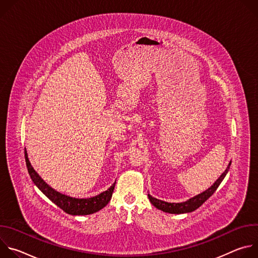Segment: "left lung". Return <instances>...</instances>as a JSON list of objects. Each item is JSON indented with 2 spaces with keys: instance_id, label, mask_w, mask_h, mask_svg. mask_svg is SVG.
<instances>
[{
  "instance_id": "8db88e82",
  "label": "left lung",
  "mask_w": 258,
  "mask_h": 258,
  "mask_svg": "<svg viewBox=\"0 0 258 258\" xmlns=\"http://www.w3.org/2000/svg\"><path fill=\"white\" fill-rule=\"evenodd\" d=\"M230 165L231 162L229 163L227 169L222 173L216 181L213 183V185L208 188L206 191H204L201 194L196 195L195 197L185 201V202H180V203H168L159 199H156L154 197H152L150 194H148V198L150 200V202L158 209L164 211V212H168V213H173V214H180V213H187V212H192L194 210H196L197 208H199L218 188V186L220 185V182L223 181V179L225 178V176L227 175L229 169H230Z\"/></svg>"
}]
</instances>
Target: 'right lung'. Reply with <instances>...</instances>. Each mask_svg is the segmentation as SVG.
Masks as SVG:
<instances>
[{"label": "right lung", "instance_id": "1", "mask_svg": "<svg viewBox=\"0 0 258 258\" xmlns=\"http://www.w3.org/2000/svg\"><path fill=\"white\" fill-rule=\"evenodd\" d=\"M24 156H25V162H26L28 173L34 185L38 187L53 203H55L58 207H60L63 211H65L68 214L88 215V214L95 213L101 210L102 208H104L112 197V193L115 187L116 180L107 191H104L101 194L91 198L80 199V198H73V197L61 194L60 192H57L56 190L51 188L48 183L39 175V173L33 169V167L31 166L28 160L26 149H24Z\"/></svg>", "mask_w": 258, "mask_h": 258}]
</instances>
